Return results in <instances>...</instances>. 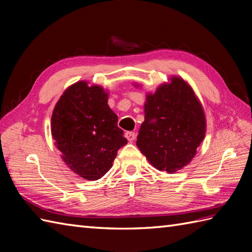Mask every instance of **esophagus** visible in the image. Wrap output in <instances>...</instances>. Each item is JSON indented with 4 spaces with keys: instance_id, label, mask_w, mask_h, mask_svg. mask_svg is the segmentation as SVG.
I'll list each match as a JSON object with an SVG mask.
<instances>
[{
    "instance_id": "34e87169",
    "label": "esophagus",
    "mask_w": 252,
    "mask_h": 252,
    "mask_svg": "<svg viewBox=\"0 0 252 252\" xmlns=\"http://www.w3.org/2000/svg\"><path fill=\"white\" fill-rule=\"evenodd\" d=\"M126 137L127 138V141H129V142H133L136 138V133L132 132V131L126 132Z\"/></svg>"
}]
</instances>
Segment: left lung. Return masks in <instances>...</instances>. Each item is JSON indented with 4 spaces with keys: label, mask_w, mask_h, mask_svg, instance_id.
I'll return each mask as SVG.
<instances>
[{
    "label": "left lung",
    "mask_w": 252,
    "mask_h": 252,
    "mask_svg": "<svg viewBox=\"0 0 252 252\" xmlns=\"http://www.w3.org/2000/svg\"><path fill=\"white\" fill-rule=\"evenodd\" d=\"M170 80L147 94L136 146L155 168L174 173L195 157L205 138L206 118L189 85L179 77Z\"/></svg>",
    "instance_id": "obj_1"
}]
</instances>
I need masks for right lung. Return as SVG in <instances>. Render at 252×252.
I'll list each match as a JSON object with an SVG mask.
<instances>
[{
  "instance_id": "1",
  "label": "right lung",
  "mask_w": 252,
  "mask_h": 252,
  "mask_svg": "<svg viewBox=\"0 0 252 252\" xmlns=\"http://www.w3.org/2000/svg\"><path fill=\"white\" fill-rule=\"evenodd\" d=\"M99 85H70L53 110L51 131L62 158L74 173L95 181L108 172L119 148L127 143Z\"/></svg>"
}]
</instances>
